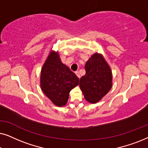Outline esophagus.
Wrapping results in <instances>:
<instances>
[{
	"label": "esophagus",
	"mask_w": 148,
	"mask_h": 148,
	"mask_svg": "<svg viewBox=\"0 0 148 148\" xmlns=\"http://www.w3.org/2000/svg\"><path fill=\"white\" fill-rule=\"evenodd\" d=\"M75 74H76V75H77V76L79 78H80V75H79V71H75Z\"/></svg>",
	"instance_id": "1"
}]
</instances>
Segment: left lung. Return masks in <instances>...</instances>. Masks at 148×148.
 Instances as JSON below:
<instances>
[{
  "mask_svg": "<svg viewBox=\"0 0 148 148\" xmlns=\"http://www.w3.org/2000/svg\"><path fill=\"white\" fill-rule=\"evenodd\" d=\"M85 69L86 75L80 79V88L88 102L96 103L112 88V72L103 56L98 53L91 56Z\"/></svg>",
  "mask_w": 148,
  "mask_h": 148,
  "instance_id": "obj_1",
  "label": "left lung"
}]
</instances>
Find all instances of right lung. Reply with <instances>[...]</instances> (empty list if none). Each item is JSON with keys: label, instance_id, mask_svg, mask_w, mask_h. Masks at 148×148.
<instances>
[{"label": "right lung", "instance_id": "add662e5", "mask_svg": "<svg viewBox=\"0 0 148 148\" xmlns=\"http://www.w3.org/2000/svg\"><path fill=\"white\" fill-rule=\"evenodd\" d=\"M79 79L65 64L57 52H50L42 66L40 85L44 94L58 106L67 102L70 91L79 84Z\"/></svg>", "mask_w": 148, "mask_h": 148}]
</instances>
